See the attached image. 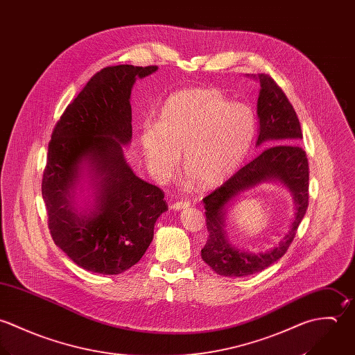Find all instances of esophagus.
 <instances>
[{
  "instance_id": "esophagus-1",
  "label": "esophagus",
  "mask_w": 355,
  "mask_h": 355,
  "mask_svg": "<svg viewBox=\"0 0 355 355\" xmlns=\"http://www.w3.org/2000/svg\"><path fill=\"white\" fill-rule=\"evenodd\" d=\"M189 207H191V203H189V202H177V203H174V205L171 206V209L175 210V211L187 210V209H189Z\"/></svg>"
}]
</instances>
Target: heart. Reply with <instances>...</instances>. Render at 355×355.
I'll return each instance as SVG.
<instances>
[{
	"instance_id": "heart-1",
	"label": "heart",
	"mask_w": 355,
	"mask_h": 355,
	"mask_svg": "<svg viewBox=\"0 0 355 355\" xmlns=\"http://www.w3.org/2000/svg\"><path fill=\"white\" fill-rule=\"evenodd\" d=\"M257 135V118L241 103H230L215 87L171 93L159 122L144 123L140 148L150 175L170 181L180 166L203 189L226 182L243 164Z\"/></svg>"
}]
</instances>
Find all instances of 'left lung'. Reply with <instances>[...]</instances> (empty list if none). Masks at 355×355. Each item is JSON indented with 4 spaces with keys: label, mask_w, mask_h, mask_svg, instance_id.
<instances>
[{
    "label": "left lung",
    "mask_w": 355,
    "mask_h": 355,
    "mask_svg": "<svg viewBox=\"0 0 355 355\" xmlns=\"http://www.w3.org/2000/svg\"><path fill=\"white\" fill-rule=\"evenodd\" d=\"M248 76L261 83L257 104V146L263 145L265 149L203 199L209 240L202 250V258L215 273L225 277L255 275L277 262L291 245L309 206V163L306 152L297 145L302 140V129L296 112L269 75ZM266 182L280 183L291 193L295 205L294 220L288 233L273 249L265 253L240 250L227 237L225 214L241 193Z\"/></svg>",
    "instance_id": "obj_1"
}]
</instances>
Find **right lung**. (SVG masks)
<instances>
[{"mask_svg": "<svg viewBox=\"0 0 355 355\" xmlns=\"http://www.w3.org/2000/svg\"><path fill=\"white\" fill-rule=\"evenodd\" d=\"M156 66L121 64L97 72L66 108L48 148L42 198L55 244L79 268L119 275L135 266L168 210L164 193L126 162L130 96ZM85 196L84 206L77 196Z\"/></svg>", "mask_w": 355, "mask_h": 355, "instance_id": "obj_1", "label": "right lung"}]
</instances>
